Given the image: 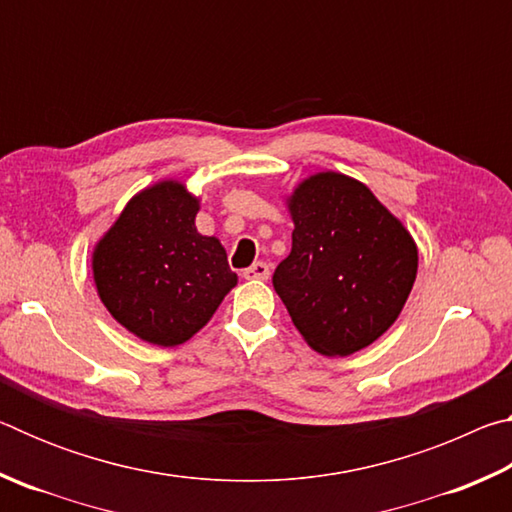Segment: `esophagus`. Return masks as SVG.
I'll use <instances>...</instances> for the list:
<instances>
[{"label":"esophagus","mask_w":512,"mask_h":512,"mask_svg":"<svg viewBox=\"0 0 512 512\" xmlns=\"http://www.w3.org/2000/svg\"><path fill=\"white\" fill-rule=\"evenodd\" d=\"M268 275H271V266L266 262H255L244 271L246 280H268Z\"/></svg>","instance_id":"34e87169"}]
</instances>
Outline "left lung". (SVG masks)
I'll return each instance as SVG.
<instances>
[{"label": "left lung", "mask_w": 512, "mask_h": 512, "mask_svg": "<svg viewBox=\"0 0 512 512\" xmlns=\"http://www.w3.org/2000/svg\"><path fill=\"white\" fill-rule=\"evenodd\" d=\"M289 212L296 228L273 273L277 296L316 352L363 350L395 323L413 289V237L366 185L334 171L300 183Z\"/></svg>", "instance_id": "1"}]
</instances>
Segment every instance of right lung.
<instances>
[{
  "mask_svg": "<svg viewBox=\"0 0 512 512\" xmlns=\"http://www.w3.org/2000/svg\"><path fill=\"white\" fill-rule=\"evenodd\" d=\"M196 212L198 198L164 180L137 194L94 248L101 302L146 343L192 339L237 284L219 239L196 230Z\"/></svg>",
  "mask_w": 512,
  "mask_h": 512,
  "instance_id": "add662e5",
  "label": "right lung"
}]
</instances>
